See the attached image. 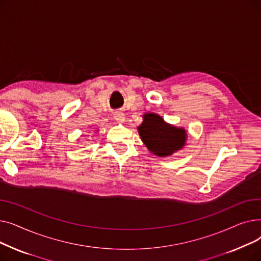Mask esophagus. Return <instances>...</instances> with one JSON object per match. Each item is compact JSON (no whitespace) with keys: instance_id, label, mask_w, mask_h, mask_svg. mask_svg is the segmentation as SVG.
Returning a JSON list of instances; mask_svg holds the SVG:
<instances>
[{"instance_id":"obj_1","label":"esophagus","mask_w":261,"mask_h":261,"mask_svg":"<svg viewBox=\"0 0 261 261\" xmlns=\"http://www.w3.org/2000/svg\"><path fill=\"white\" fill-rule=\"evenodd\" d=\"M114 119L118 122H123L125 121V114L121 112H115L114 113Z\"/></svg>"}]
</instances>
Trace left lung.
Segmentation results:
<instances>
[{
  "label": "left lung",
  "mask_w": 261,
  "mask_h": 261,
  "mask_svg": "<svg viewBox=\"0 0 261 261\" xmlns=\"http://www.w3.org/2000/svg\"><path fill=\"white\" fill-rule=\"evenodd\" d=\"M138 131L149 151L160 158H167L180 151L187 141L185 128L175 127L153 112L143 115V122Z\"/></svg>",
  "instance_id": "obj_1"
}]
</instances>
